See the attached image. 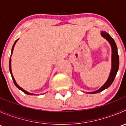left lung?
<instances>
[{"label":"left lung","mask_w":126,"mask_h":126,"mask_svg":"<svg viewBox=\"0 0 126 126\" xmlns=\"http://www.w3.org/2000/svg\"><path fill=\"white\" fill-rule=\"evenodd\" d=\"M101 35L103 38H105L109 43L110 44L112 49V64H111V70L110 72V76H109V79L105 82V84L102 86V87L100 88L99 90H96V91H93V92H89V94H95V93H98L101 92L103 90H105L107 88H109L111 85V83L113 82L114 79H115V77L116 76V74L118 71V68H119V56H118V49L116 44L115 43L114 39L111 38V36L109 35V33H106L105 32H101Z\"/></svg>","instance_id":"obj_1"}]
</instances>
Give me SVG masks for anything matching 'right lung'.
Returning <instances> with one entry per match:
<instances>
[{
	"label": "right lung",
	"mask_w": 126,
	"mask_h": 126,
	"mask_svg": "<svg viewBox=\"0 0 126 126\" xmlns=\"http://www.w3.org/2000/svg\"><path fill=\"white\" fill-rule=\"evenodd\" d=\"M17 40H18V39H17V40H16V41H15V43H14L12 49H11V54H12V53H13V50L14 47H15V44H16V42H17ZM9 69H10V74H11V77H12V79H13V82H14V83H15V85H16V87H17V88H18V89H19L20 90H21V91H23V92L24 93L27 94H29V95H35V94L30 93L27 92V91H25V90H24V89H22V88H21V87H20L18 85H17V83H16V81H15V79H14L13 76V74H12V72H11V58H10V62H9Z\"/></svg>",
	"instance_id": "1"
}]
</instances>
